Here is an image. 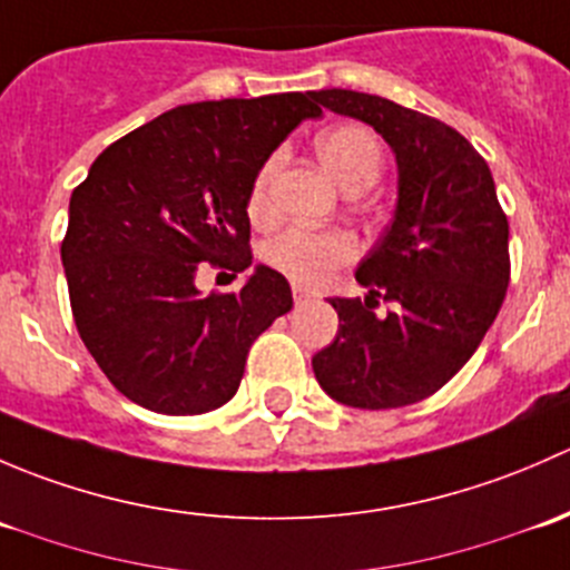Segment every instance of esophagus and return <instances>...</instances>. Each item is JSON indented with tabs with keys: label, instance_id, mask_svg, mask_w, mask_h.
<instances>
[{
	"label": "esophagus",
	"instance_id": "esophagus-1",
	"mask_svg": "<svg viewBox=\"0 0 570 570\" xmlns=\"http://www.w3.org/2000/svg\"><path fill=\"white\" fill-rule=\"evenodd\" d=\"M292 297H295V303L301 306V303H306L308 297H312V292H308L306 286H292Z\"/></svg>",
	"mask_w": 570,
	"mask_h": 570
}]
</instances>
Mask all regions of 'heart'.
<instances>
[{
    "instance_id": "heart-1",
    "label": "heart",
    "mask_w": 570,
    "mask_h": 570,
    "mask_svg": "<svg viewBox=\"0 0 570 570\" xmlns=\"http://www.w3.org/2000/svg\"><path fill=\"white\" fill-rule=\"evenodd\" d=\"M320 163L325 165L333 181L347 193H364L375 184L383 168V148L370 129L355 124L331 126L317 137ZM275 159H267L250 184L248 217L258 226L273 220L269 204V176ZM355 256V243L344 232H317V228H289L264 248V258L273 269L284 273L297 284H322L333 269Z\"/></svg>"
}]
</instances>
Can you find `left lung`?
Here are the masks:
<instances>
[{
	"instance_id": "obj_1",
	"label": "left lung",
	"mask_w": 570,
	"mask_h": 570,
	"mask_svg": "<svg viewBox=\"0 0 570 570\" xmlns=\"http://www.w3.org/2000/svg\"><path fill=\"white\" fill-rule=\"evenodd\" d=\"M336 115L364 120L392 146V226L355 269L370 295L331 297L336 338L312 358L322 392L364 411L402 407L461 372L510 284L508 217L488 163L452 126L355 90H314ZM394 302L386 318L376 297Z\"/></svg>"
}]
</instances>
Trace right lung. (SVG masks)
I'll use <instances>...</instances> for the list:
<instances>
[{
	"instance_id": "obj_1",
	"label": "right lung",
	"mask_w": 570,
	"mask_h": 570,
	"mask_svg": "<svg viewBox=\"0 0 570 570\" xmlns=\"http://www.w3.org/2000/svg\"><path fill=\"white\" fill-rule=\"evenodd\" d=\"M320 115L312 94L181 105L105 148L71 193L60 256L73 322L131 402L195 416L237 394L250 344L289 312L292 289L264 264L232 295L204 297L195 275L250 267L253 178Z\"/></svg>"
}]
</instances>
